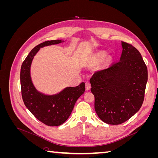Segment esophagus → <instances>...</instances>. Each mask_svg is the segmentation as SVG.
Returning a JSON list of instances; mask_svg holds the SVG:
<instances>
[{
	"label": "esophagus",
	"mask_w": 158,
	"mask_h": 158,
	"mask_svg": "<svg viewBox=\"0 0 158 158\" xmlns=\"http://www.w3.org/2000/svg\"><path fill=\"white\" fill-rule=\"evenodd\" d=\"M90 88H91V84H90V83H89V82L85 83V89H86V91L89 90Z\"/></svg>",
	"instance_id": "1"
}]
</instances>
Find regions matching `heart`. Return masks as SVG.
<instances>
[{
  "mask_svg": "<svg viewBox=\"0 0 158 158\" xmlns=\"http://www.w3.org/2000/svg\"><path fill=\"white\" fill-rule=\"evenodd\" d=\"M105 56H106V53H105V52H100L96 55L97 58H98V59H102V58H103Z\"/></svg>",
  "mask_w": 158,
  "mask_h": 158,
  "instance_id": "1",
  "label": "heart"
}]
</instances>
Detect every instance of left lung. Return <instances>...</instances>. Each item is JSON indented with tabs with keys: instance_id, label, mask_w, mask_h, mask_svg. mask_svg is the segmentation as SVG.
<instances>
[{
	"instance_id": "obj_1",
	"label": "left lung",
	"mask_w": 158,
	"mask_h": 158,
	"mask_svg": "<svg viewBox=\"0 0 158 158\" xmlns=\"http://www.w3.org/2000/svg\"><path fill=\"white\" fill-rule=\"evenodd\" d=\"M119 61L94 73L90 78L91 92L98 116L109 125L125 123L140 109L144 102L148 70L140 52L121 42Z\"/></svg>"
}]
</instances>
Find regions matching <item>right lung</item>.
Segmentation results:
<instances>
[{"mask_svg": "<svg viewBox=\"0 0 158 158\" xmlns=\"http://www.w3.org/2000/svg\"><path fill=\"white\" fill-rule=\"evenodd\" d=\"M64 42L60 40L47 41L33 48L21 66L20 84L22 96L27 109L45 125L56 127L67 120L73 111L75 103L85 92V83L78 86L66 87L58 94L46 95L39 92L31 78L30 68L32 60L40 48Z\"/></svg>", "mask_w": 158, "mask_h": 158, "instance_id": "add662e5", "label": "right lung"}]
</instances>
